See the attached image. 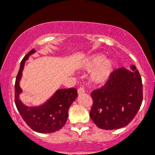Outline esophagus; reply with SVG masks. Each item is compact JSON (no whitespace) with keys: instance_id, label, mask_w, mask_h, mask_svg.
<instances>
[{"instance_id":"34e87169","label":"esophagus","mask_w":155,"mask_h":155,"mask_svg":"<svg viewBox=\"0 0 155 155\" xmlns=\"http://www.w3.org/2000/svg\"><path fill=\"white\" fill-rule=\"evenodd\" d=\"M78 92L79 94H83V93L85 92V91H84V87H80V88H78Z\"/></svg>"}]
</instances>
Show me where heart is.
Instances as JSON below:
<instances>
[{
    "label": "heart",
    "mask_w": 155,
    "mask_h": 155,
    "mask_svg": "<svg viewBox=\"0 0 155 155\" xmlns=\"http://www.w3.org/2000/svg\"><path fill=\"white\" fill-rule=\"evenodd\" d=\"M94 67L91 74V80L101 84L109 79L113 71L114 63L110 59H105L102 54L96 53L88 57L84 63V69L90 70Z\"/></svg>",
    "instance_id": "b5f03b06"
}]
</instances>
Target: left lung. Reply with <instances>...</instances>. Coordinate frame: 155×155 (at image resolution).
Instances as JSON below:
<instances>
[{"instance_id": "left-lung-1", "label": "left lung", "mask_w": 155, "mask_h": 155, "mask_svg": "<svg viewBox=\"0 0 155 155\" xmlns=\"http://www.w3.org/2000/svg\"><path fill=\"white\" fill-rule=\"evenodd\" d=\"M93 105L90 117L98 127L116 130L128 125L143 101L141 77L134 65L113 71L99 89L91 93Z\"/></svg>"}]
</instances>
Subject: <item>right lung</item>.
Returning a JSON list of instances; mask_svg holds the SVG:
<instances>
[{
	"label": "right lung",
	"mask_w": 155,
	"mask_h": 155,
	"mask_svg": "<svg viewBox=\"0 0 155 155\" xmlns=\"http://www.w3.org/2000/svg\"><path fill=\"white\" fill-rule=\"evenodd\" d=\"M35 52L32 49L21 61L15 84V102L18 111L31 130L42 134H49L61 130L65 125L68 117V109L78 97V91L74 87L59 89L42 105L33 107L24 105L19 99V94L22 91L19 82L25 61Z\"/></svg>",
	"instance_id": "right-lung-1"
}]
</instances>
